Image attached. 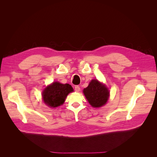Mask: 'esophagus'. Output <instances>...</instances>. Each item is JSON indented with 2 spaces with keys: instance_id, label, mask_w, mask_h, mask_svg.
<instances>
[{
  "instance_id": "34e87169",
  "label": "esophagus",
  "mask_w": 157,
  "mask_h": 157,
  "mask_svg": "<svg viewBox=\"0 0 157 157\" xmlns=\"http://www.w3.org/2000/svg\"><path fill=\"white\" fill-rule=\"evenodd\" d=\"M75 92H78L80 91V86H75Z\"/></svg>"
}]
</instances>
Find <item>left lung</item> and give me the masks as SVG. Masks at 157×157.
<instances>
[{
  "mask_svg": "<svg viewBox=\"0 0 157 157\" xmlns=\"http://www.w3.org/2000/svg\"><path fill=\"white\" fill-rule=\"evenodd\" d=\"M83 93L93 107H101L105 105L109 97L108 88L97 79L92 80L88 87L83 90Z\"/></svg>",
  "mask_w": 157,
  "mask_h": 157,
  "instance_id": "obj_1",
  "label": "left lung"
}]
</instances>
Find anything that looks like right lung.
I'll use <instances>...</instances> for the list:
<instances>
[{
    "label": "right lung",
    "mask_w": 157,
    "mask_h": 157,
    "mask_svg": "<svg viewBox=\"0 0 157 157\" xmlns=\"http://www.w3.org/2000/svg\"><path fill=\"white\" fill-rule=\"evenodd\" d=\"M72 92L73 88L70 84L54 82L43 90L42 99L46 105L55 108L63 105L67 95Z\"/></svg>",
    "instance_id": "obj_1"
}]
</instances>
